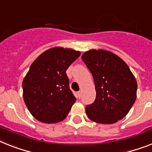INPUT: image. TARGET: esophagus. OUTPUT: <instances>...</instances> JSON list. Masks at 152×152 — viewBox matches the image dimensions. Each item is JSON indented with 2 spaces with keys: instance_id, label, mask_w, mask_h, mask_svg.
<instances>
[{
  "instance_id": "obj_1",
  "label": "esophagus",
  "mask_w": 152,
  "mask_h": 152,
  "mask_svg": "<svg viewBox=\"0 0 152 152\" xmlns=\"http://www.w3.org/2000/svg\"><path fill=\"white\" fill-rule=\"evenodd\" d=\"M81 96H82V91H78V92H77V97H78V98H80Z\"/></svg>"
}]
</instances>
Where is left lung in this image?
<instances>
[{"label":"left lung","instance_id":"obj_1","mask_svg":"<svg viewBox=\"0 0 152 152\" xmlns=\"http://www.w3.org/2000/svg\"><path fill=\"white\" fill-rule=\"evenodd\" d=\"M81 58L93 76L96 90L94 102L86 106L87 115L95 123H116L136 101V79L125 61L110 51L91 50Z\"/></svg>","mask_w":152,"mask_h":152}]
</instances>
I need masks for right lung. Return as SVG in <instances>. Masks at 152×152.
Returning a JSON list of instances; mask_svg holds the SVG:
<instances>
[{
  "mask_svg": "<svg viewBox=\"0 0 152 152\" xmlns=\"http://www.w3.org/2000/svg\"><path fill=\"white\" fill-rule=\"evenodd\" d=\"M80 55L72 49L53 48L30 65L23 81V98L36 119L56 123L66 118L76 98L65 72Z\"/></svg>",
  "mask_w": 152,
  "mask_h": 152,
  "instance_id": "right-lung-1",
  "label": "right lung"
}]
</instances>
